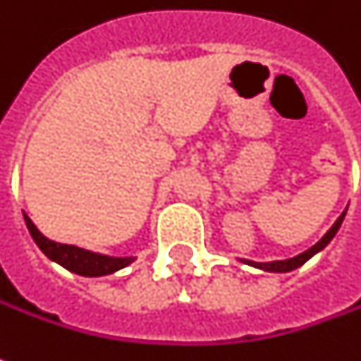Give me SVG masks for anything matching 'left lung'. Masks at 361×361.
Returning <instances> with one entry per match:
<instances>
[{"instance_id": "1", "label": "left lung", "mask_w": 361, "mask_h": 361, "mask_svg": "<svg viewBox=\"0 0 361 361\" xmlns=\"http://www.w3.org/2000/svg\"><path fill=\"white\" fill-rule=\"evenodd\" d=\"M344 216H345V212H342V214H340V219L334 222L332 228L322 236L320 243H316L312 248H308L306 252L298 254V256H294V258H288V260H274V262H250V260H244V262L250 266H256V268H262V270H268V272H290V270H294V268H298V266L304 264L306 260H310L314 254L320 252L322 248L332 240L334 236H336V232H338V228L342 226V220H344Z\"/></svg>"}]
</instances>
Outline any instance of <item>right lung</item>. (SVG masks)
<instances>
[{"label":"right lung","mask_w":361,"mask_h":361,"mask_svg":"<svg viewBox=\"0 0 361 361\" xmlns=\"http://www.w3.org/2000/svg\"><path fill=\"white\" fill-rule=\"evenodd\" d=\"M25 216V224H27L29 234L33 236L35 244L41 248V252L45 254L47 258L55 260L57 264H61L63 268L71 270L75 274L81 276H105V274H113L121 268L129 266L135 258H113V256H105V254L89 252L83 248H77L71 244H59L53 243L49 238H45L35 224L31 222L27 214Z\"/></svg>","instance_id":"right-lung-1"}]
</instances>
